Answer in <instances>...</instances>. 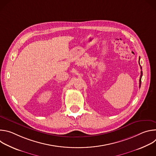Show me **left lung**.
Returning <instances> with one entry per match:
<instances>
[{
	"mask_svg": "<svg viewBox=\"0 0 156 156\" xmlns=\"http://www.w3.org/2000/svg\"><path fill=\"white\" fill-rule=\"evenodd\" d=\"M140 57L139 58V63H140ZM141 69H142L141 66ZM142 76H143V72L141 71V76H140V87H141V78H142Z\"/></svg>",
	"mask_w": 156,
	"mask_h": 156,
	"instance_id": "left-lung-1",
	"label": "left lung"
}]
</instances>
